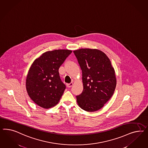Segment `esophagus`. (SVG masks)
Instances as JSON below:
<instances>
[{
  "label": "esophagus",
  "mask_w": 148,
  "mask_h": 148,
  "mask_svg": "<svg viewBox=\"0 0 148 148\" xmlns=\"http://www.w3.org/2000/svg\"><path fill=\"white\" fill-rule=\"evenodd\" d=\"M73 85V82H71V83H70V84H67V86L68 87H69V88L71 87Z\"/></svg>",
  "instance_id": "34e87169"
}]
</instances>
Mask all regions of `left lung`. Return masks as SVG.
I'll return each mask as SVG.
<instances>
[{
    "instance_id": "left-lung-1",
    "label": "left lung",
    "mask_w": 148,
    "mask_h": 148,
    "mask_svg": "<svg viewBox=\"0 0 148 148\" xmlns=\"http://www.w3.org/2000/svg\"><path fill=\"white\" fill-rule=\"evenodd\" d=\"M82 73L84 90L76 96L78 105L87 112L103 107L112 97L116 84L115 71L107 55L96 49L74 50Z\"/></svg>"
}]
</instances>
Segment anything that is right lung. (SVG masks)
<instances>
[{
	"label": "right lung",
	"mask_w": 148,
	"mask_h": 148,
	"mask_svg": "<svg viewBox=\"0 0 148 148\" xmlns=\"http://www.w3.org/2000/svg\"><path fill=\"white\" fill-rule=\"evenodd\" d=\"M72 52L67 49L46 51L32 63L27 75L26 89L39 106L47 109L58 103L66 89L58 69Z\"/></svg>",
	"instance_id": "right-lung-1"
}]
</instances>
